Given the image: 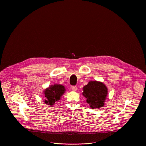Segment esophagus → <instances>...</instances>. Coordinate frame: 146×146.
Listing matches in <instances>:
<instances>
[{"mask_svg":"<svg viewBox=\"0 0 146 146\" xmlns=\"http://www.w3.org/2000/svg\"><path fill=\"white\" fill-rule=\"evenodd\" d=\"M71 89L73 91H76L77 90V86H71Z\"/></svg>","mask_w":146,"mask_h":146,"instance_id":"1","label":"esophagus"}]
</instances>
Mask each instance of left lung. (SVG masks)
Instances as JSON below:
<instances>
[{"mask_svg": "<svg viewBox=\"0 0 146 146\" xmlns=\"http://www.w3.org/2000/svg\"><path fill=\"white\" fill-rule=\"evenodd\" d=\"M107 94V88L101 82L92 81L84 86L83 95L92 108L103 107Z\"/></svg>", "mask_w": 146, "mask_h": 146, "instance_id": "8db88e82", "label": "left lung"}]
</instances>
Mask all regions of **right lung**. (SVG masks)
Instances as JSON below:
<instances>
[{
  "label": "right lung",
  "instance_id": "obj_1",
  "mask_svg": "<svg viewBox=\"0 0 146 146\" xmlns=\"http://www.w3.org/2000/svg\"><path fill=\"white\" fill-rule=\"evenodd\" d=\"M64 86L62 85H53L44 90L46 100L44 101L45 104L52 106L60 100V97L64 93Z\"/></svg>",
  "mask_w": 146,
  "mask_h": 146
}]
</instances>
